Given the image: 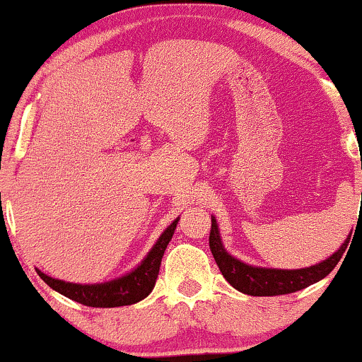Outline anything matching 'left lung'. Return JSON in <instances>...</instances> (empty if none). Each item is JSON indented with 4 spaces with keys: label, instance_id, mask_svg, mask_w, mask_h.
I'll return each mask as SVG.
<instances>
[{
    "label": "left lung",
    "instance_id": "8db88e82",
    "mask_svg": "<svg viewBox=\"0 0 362 362\" xmlns=\"http://www.w3.org/2000/svg\"><path fill=\"white\" fill-rule=\"evenodd\" d=\"M351 236L342 243V246L329 256L327 259L320 261L319 264H313L308 268L300 269H276V268H261L251 267L236 259L224 250L221 241L219 228H217L216 217H212L211 236H209V246H211L212 256H214L217 267H219L223 276L238 291L252 297H273V295H286L293 291L303 290L313 283L320 281L335 268L346 252Z\"/></svg>",
    "mask_w": 362,
    "mask_h": 362
}]
</instances>
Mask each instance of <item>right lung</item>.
Wrapping results in <instances>:
<instances>
[{
	"label": "right lung",
	"mask_w": 362,
	"mask_h": 362,
	"mask_svg": "<svg viewBox=\"0 0 362 362\" xmlns=\"http://www.w3.org/2000/svg\"><path fill=\"white\" fill-rule=\"evenodd\" d=\"M178 224V217L163 230L162 236L155 243L150 252L143 258L133 272L126 273L124 276L116 280L94 283V285H81V283H69L64 280H57L45 273L37 269L38 276L42 278L52 290L59 291L64 297L79 302L87 307H123L133 305L139 300L146 298L153 290L156 278H158L160 264H162L163 252L167 250L170 239H172L175 228Z\"/></svg>",
	"instance_id": "add662e5"
}]
</instances>
